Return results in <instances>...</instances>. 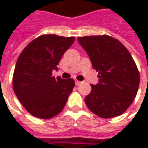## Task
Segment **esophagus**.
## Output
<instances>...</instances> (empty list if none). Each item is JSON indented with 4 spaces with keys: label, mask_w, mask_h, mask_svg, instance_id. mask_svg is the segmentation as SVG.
I'll return each instance as SVG.
<instances>
[{
    "label": "esophagus",
    "mask_w": 148,
    "mask_h": 148,
    "mask_svg": "<svg viewBox=\"0 0 148 148\" xmlns=\"http://www.w3.org/2000/svg\"><path fill=\"white\" fill-rule=\"evenodd\" d=\"M82 83V82H80V81H78V80H75V84H76V86H79V85H81Z\"/></svg>",
    "instance_id": "esophagus-1"
}]
</instances>
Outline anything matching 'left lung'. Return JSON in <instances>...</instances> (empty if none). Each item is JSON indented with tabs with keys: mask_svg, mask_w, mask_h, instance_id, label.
Here are the masks:
<instances>
[{
	"mask_svg": "<svg viewBox=\"0 0 148 148\" xmlns=\"http://www.w3.org/2000/svg\"><path fill=\"white\" fill-rule=\"evenodd\" d=\"M77 40L99 72V82L91 85L86 105L100 118L122 114L135 99L140 82L139 71L130 53L109 35L78 37Z\"/></svg>",
	"mask_w": 148,
	"mask_h": 148,
	"instance_id": "left-lung-1",
	"label": "left lung"
}]
</instances>
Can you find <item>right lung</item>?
Segmentation results:
<instances>
[{"instance_id": "add662e5", "label": "right lung", "mask_w": 148, "mask_h": 148, "mask_svg": "<svg viewBox=\"0 0 148 148\" xmlns=\"http://www.w3.org/2000/svg\"><path fill=\"white\" fill-rule=\"evenodd\" d=\"M74 40V37L43 34L20 54L13 75V90L33 116L49 119L64 108L75 82L71 78H55L52 71L58 69L57 66Z\"/></svg>"}]
</instances>
